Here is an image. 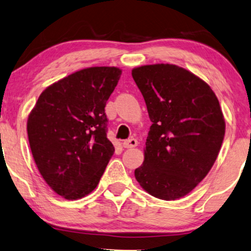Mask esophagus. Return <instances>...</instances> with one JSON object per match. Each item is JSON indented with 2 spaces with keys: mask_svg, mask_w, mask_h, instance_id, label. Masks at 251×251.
Returning a JSON list of instances; mask_svg holds the SVG:
<instances>
[{
  "mask_svg": "<svg viewBox=\"0 0 251 251\" xmlns=\"http://www.w3.org/2000/svg\"><path fill=\"white\" fill-rule=\"evenodd\" d=\"M123 147H126V149H132V147H136L138 145V142H137V139L135 138H130V139H126L125 142L122 143Z\"/></svg>",
  "mask_w": 251,
  "mask_h": 251,
  "instance_id": "1",
  "label": "esophagus"
}]
</instances>
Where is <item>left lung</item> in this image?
I'll use <instances>...</instances> for the list:
<instances>
[{
    "mask_svg": "<svg viewBox=\"0 0 251 251\" xmlns=\"http://www.w3.org/2000/svg\"><path fill=\"white\" fill-rule=\"evenodd\" d=\"M131 74L153 123L135 177L152 197L177 200L217 159L225 136L221 105L207 82L177 65H144Z\"/></svg>",
    "mask_w": 251,
    "mask_h": 251,
    "instance_id": "left-lung-1",
    "label": "left lung"
}]
</instances>
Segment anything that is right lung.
Here are the masks:
<instances>
[{
  "label": "right lung",
  "instance_id": "obj_1",
  "mask_svg": "<svg viewBox=\"0 0 251 251\" xmlns=\"http://www.w3.org/2000/svg\"><path fill=\"white\" fill-rule=\"evenodd\" d=\"M122 70L88 67L43 90L27 120V135L37 169L66 200L97 187L114 146L106 136V101Z\"/></svg>",
  "mask_w": 251,
  "mask_h": 251
}]
</instances>
